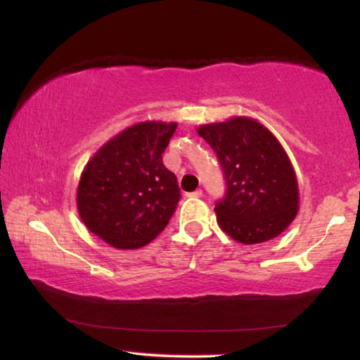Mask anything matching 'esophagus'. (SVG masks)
<instances>
[{
    "instance_id": "obj_1",
    "label": "esophagus",
    "mask_w": 360,
    "mask_h": 360,
    "mask_svg": "<svg viewBox=\"0 0 360 360\" xmlns=\"http://www.w3.org/2000/svg\"><path fill=\"white\" fill-rule=\"evenodd\" d=\"M190 196H193V198H201V196H203V190H196L193 193H190Z\"/></svg>"
}]
</instances>
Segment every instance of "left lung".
I'll return each mask as SVG.
<instances>
[{"label": "left lung", "mask_w": 360, "mask_h": 360, "mask_svg": "<svg viewBox=\"0 0 360 360\" xmlns=\"http://www.w3.org/2000/svg\"><path fill=\"white\" fill-rule=\"evenodd\" d=\"M216 152L226 195L216 203L219 228L240 244L277 238L298 213V181L287 152L267 127L250 117L198 127Z\"/></svg>", "instance_id": "obj_1"}]
</instances>
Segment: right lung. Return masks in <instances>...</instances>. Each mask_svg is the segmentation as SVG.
<instances>
[{"label": "right lung", "instance_id": "add662e5", "mask_svg": "<svg viewBox=\"0 0 360 360\" xmlns=\"http://www.w3.org/2000/svg\"><path fill=\"white\" fill-rule=\"evenodd\" d=\"M175 129L176 122H137L88 160L77 190L78 214L106 244L142 248L169 224L180 188L162 154Z\"/></svg>", "mask_w": 360, "mask_h": 360}]
</instances>
